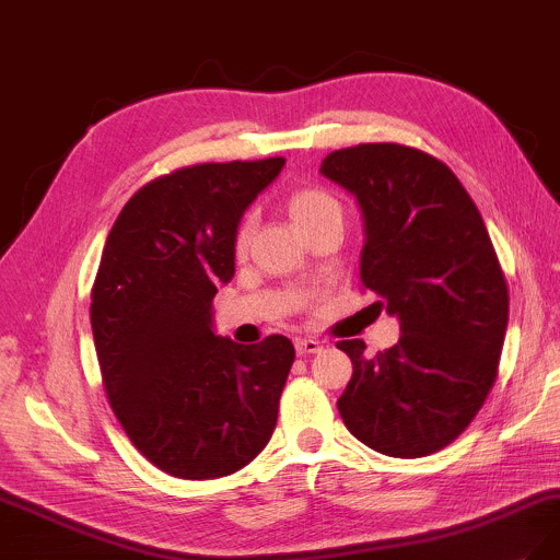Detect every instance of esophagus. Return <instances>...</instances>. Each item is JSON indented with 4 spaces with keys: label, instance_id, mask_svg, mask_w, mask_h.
<instances>
[{
    "label": "esophagus",
    "instance_id": "34e87169",
    "mask_svg": "<svg viewBox=\"0 0 560 560\" xmlns=\"http://www.w3.org/2000/svg\"><path fill=\"white\" fill-rule=\"evenodd\" d=\"M323 348L320 341L312 339V337H302V339H295V350L298 355H312V353H318V350Z\"/></svg>",
    "mask_w": 560,
    "mask_h": 560
}]
</instances>
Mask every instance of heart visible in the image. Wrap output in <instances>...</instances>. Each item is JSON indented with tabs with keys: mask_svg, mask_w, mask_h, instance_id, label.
<instances>
[{
	"mask_svg": "<svg viewBox=\"0 0 560 560\" xmlns=\"http://www.w3.org/2000/svg\"><path fill=\"white\" fill-rule=\"evenodd\" d=\"M288 212H291L295 225L300 231H308V228L325 221V219H341V205L337 202L335 196H329L323 189H298L288 198ZM252 233H254V217L244 214L233 233V254L235 256H244L248 242H252Z\"/></svg>",
	"mask_w": 560,
	"mask_h": 560,
	"instance_id": "obj_1",
	"label": "heart"
}]
</instances>
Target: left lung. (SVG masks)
Masks as SVG:
<instances>
[{
    "instance_id": "8db88e82",
    "label": "left lung",
    "mask_w": 560,
    "mask_h": 560,
    "mask_svg": "<svg viewBox=\"0 0 560 560\" xmlns=\"http://www.w3.org/2000/svg\"><path fill=\"white\" fill-rule=\"evenodd\" d=\"M320 173L358 198L362 285L399 318V343L374 358L339 341L353 378L337 406L358 441L418 459L450 445L499 374L508 283L487 225L447 165L416 148L366 142L327 154Z\"/></svg>"
}]
</instances>
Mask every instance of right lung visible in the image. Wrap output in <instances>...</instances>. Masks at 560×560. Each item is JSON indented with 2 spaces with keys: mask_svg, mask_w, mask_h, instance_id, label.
<instances>
[{
  "mask_svg": "<svg viewBox=\"0 0 560 560\" xmlns=\"http://www.w3.org/2000/svg\"><path fill=\"white\" fill-rule=\"evenodd\" d=\"M283 163H198L156 177L103 246L90 306L103 387L142 457L182 480L244 468L277 427L291 339L217 337L212 300L235 275L237 221Z\"/></svg>",
  "mask_w": 560,
  "mask_h": 560,
  "instance_id": "add662e5",
  "label": "right lung"
}]
</instances>
